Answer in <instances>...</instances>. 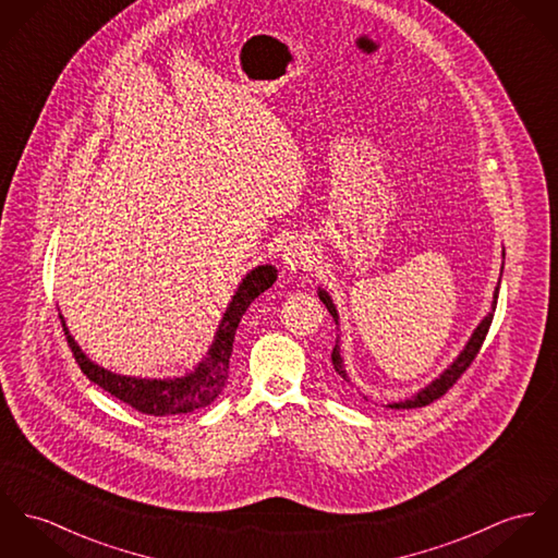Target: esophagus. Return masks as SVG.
I'll return each instance as SVG.
<instances>
[{
    "label": "esophagus",
    "instance_id": "obj_1",
    "mask_svg": "<svg viewBox=\"0 0 558 558\" xmlns=\"http://www.w3.org/2000/svg\"><path fill=\"white\" fill-rule=\"evenodd\" d=\"M316 263V248L312 244V240L307 238H298L293 240L284 253H282V265L289 271H300V269H310Z\"/></svg>",
    "mask_w": 558,
    "mask_h": 558
}]
</instances>
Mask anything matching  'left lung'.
<instances>
[{
  "mask_svg": "<svg viewBox=\"0 0 558 558\" xmlns=\"http://www.w3.org/2000/svg\"><path fill=\"white\" fill-rule=\"evenodd\" d=\"M501 257L506 260V251L501 253ZM501 274H504V265H501ZM499 287H501V276H499V282H497V287H495V293H493V303H490V310H488V314L480 320V325L473 329L472 338L468 340V343L463 345V350L459 352V356L435 378V380H430L429 385L423 386L418 392H414L412 397H408V399H403V401H395V403H388L386 408H395V410H410V408H423V405H429L433 399H437V397H441L450 386L454 385L457 380H459V376L472 365L473 359H475V354H477V350H480V345L484 342V338H486V333H488V327H490V323H493V314H495V307H497V298H499ZM318 298L320 301L327 305V310H329V314L333 316V320H336V325H340V312H338V307H336V303L331 300V295L323 289V287H318ZM331 363H333V369L338 372V376L342 378L345 385H352L350 383V376H348V372H345V365H343V356L342 352H340V340L336 342V348H333V352H331ZM365 397V395H363ZM367 399V397H365Z\"/></svg>",
  "mask_w": 558,
  "mask_h": 558,
  "instance_id": "obj_1",
  "label": "left lung"
}]
</instances>
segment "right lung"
<instances>
[{
    "label": "right lung",
    "mask_w": 558,
    "mask_h": 558,
    "mask_svg": "<svg viewBox=\"0 0 558 558\" xmlns=\"http://www.w3.org/2000/svg\"><path fill=\"white\" fill-rule=\"evenodd\" d=\"M276 278H278V269L269 263L251 269L242 278L235 295L229 301L216 327L215 340L210 343L206 356L191 372L182 376H172V378H135V376L114 374L97 365L86 356L83 348L72 338L63 314H59V318L63 323L68 343L72 345V352L90 383L101 386L104 390L125 401L142 414H150V416L189 414L210 405L220 395L229 376V359L233 352L235 329L246 307L257 300L263 291H267L276 282Z\"/></svg>",
    "instance_id": "1"
}]
</instances>
